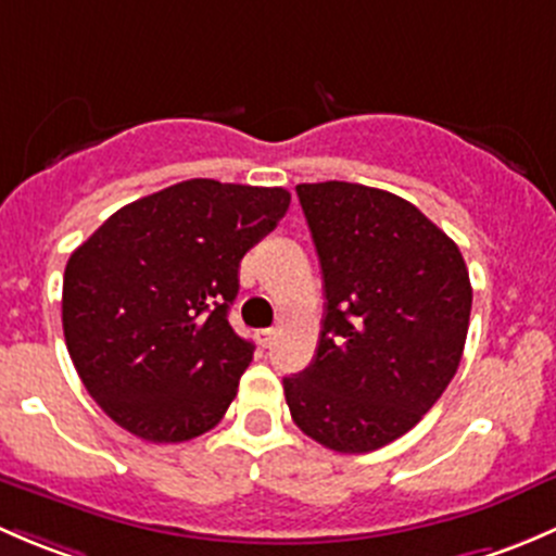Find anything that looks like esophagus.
Returning <instances> with one entry per match:
<instances>
[{
    "mask_svg": "<svg viewBox=\"0 0 556 556\" xmlns=\"http://www.w3.org/2000/svg\"><path fill=\"white\" fill-rule=\"evenodd\" d=\"M276 337H278V329H262L260 331V342L265 348H270L273 342H276Z\"/></svg>",
    "mask_w": 556,
    "mask_h": 556,
    "instance_id": "34e87169",
    "label": "esophagus"
}]
</instances>
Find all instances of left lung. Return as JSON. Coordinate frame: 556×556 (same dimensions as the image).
<instances>
[{
    "label": "left lung",
    "mask_w": 556,
    "mask_h": 556,
    "mask_svg": "<svg viewBox=\"0 0 556 556\" xmlns=\"http://www.w3.org/2000/svg\"><path fill=\"white\" fill-rule=\"evenodd\" d=\"M326 313L316 358L283 377L302 433L334 452L404 437L455 377L471 280L455 240L409 200L351 181L296 185Z\"/></svg>",
    "instance_id": "obj_1"
}]
</instances>
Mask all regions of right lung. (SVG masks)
<instances>
[{
    "instance_id": "right-lung-1",
    "label": "right lung",
    "mask_w": 556,
    "mask_h": 556,
    "mask_svg": "<svg viewBox=\"0 0 556 556\" xmlns=\"http://www.w3.org/2000/svg\"><path fill=\"white\" fill-rule=\"evenodd\" d=\"M289 203L283 187L179 181L114 211L68 256V356L119 428L176 444L225 417L254 356L227 320L240 260Z\"/></svg>"
}]
</instances>
